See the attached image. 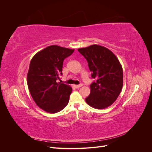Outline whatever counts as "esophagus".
<instances>
[{"label":"esophagus","instance_id":"obj_1","mask_svg":"<svg viewBox=\"0 0 152 152\" xmlns=\"http://www.w3.org/2000/svg\"><path fill=\"white\" fill-rule=\"evenodd\" d=\"M82 86H83V84H79V85H75L74 86L76 87V88H79V87H81Z\"/></svg>","mask_w":152,"mask_h":152}]
</instances>
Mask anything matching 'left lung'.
I'll use <instances>...</instances> for the list:
<instances>
[{"mask_svg": "<svg viewBox=\"0 0 152 152\" xmlns=\"http://www.w3.org/2000/svg\"><path fill=\"white\" fill-rule=\"evenodd\" d=\"M88 63L91 77L96 79L90 86L91 93L86 102L91 107L103 109L112 104L123 86L122 67L111 50L99 45L78 49Z\"/></svg>", "mask_w": 152, "mask_h": 152, "instance_id": "8db88e82", "label": "left lung"}]
</instances>
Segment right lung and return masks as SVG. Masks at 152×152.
Returning a JSON list of instances; mask_svg holds the SVG:
<instances>
[{
	"mask_svg": "<svg viewBox=\"0 0 152 152\" xmlns=\"http://www.w3.org/2000/svg\"><path fill=\"white\" fill-rule=\"evenodd\" d=\"M74 49L53 45L32 58L27 74V84L34 102L49 113L61 111L68 104L72 88L58 82L62 75L63 61Z\"/></svg>",
	"mask_w": 152,
	"mask_h": 152,
	"instance_id": "add662e5",
	"label": "right lung"
}]
</instances>
